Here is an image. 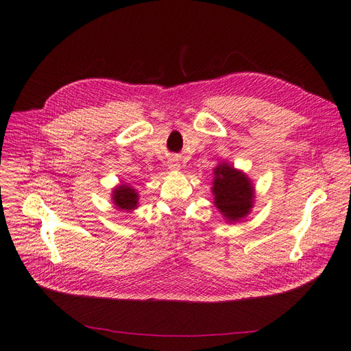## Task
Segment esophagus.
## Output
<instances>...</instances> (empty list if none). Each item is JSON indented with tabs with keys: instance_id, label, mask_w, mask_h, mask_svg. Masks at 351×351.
<instances>
[{
	"instance_id": "esophagus-1",
	"label": "esophagus",
	"mask_w": 351,
	"mask_h": 351,
	"mask_svg": "<svg viewBox=\"0 0 351 351\" xmlns=\"http://www.w3.org/2000/svg\"><path fill=\"white\" fill-rule=\"evenodd\" d=\"M170 168H171V170H178L180 164H178V162H171V164H170Z\"/></svg>"
}]
</instances>
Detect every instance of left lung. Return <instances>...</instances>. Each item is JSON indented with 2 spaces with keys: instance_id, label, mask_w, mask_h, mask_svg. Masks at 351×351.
<instances>
[{
  "instance_id": "obj_1",
  "label": "left lung",
  "mask_w": 351,
  "mask_h": 351,
  "mask_svg": "<svg viewBox=\"0 0 351 351\" xmlns=\"http://www.w3.org/2000/svg\"><path fill=\"white\" fill-rule=\"evenodd\" d=\"M215 204L229 222L243 219L252 208L254 189L245 174L228 164L215 168Z\"/></svg>"
}]
</instances>
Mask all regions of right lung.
<instances>
[{
  "label": "right lung",
  "mask_w": 351,
  "mask_h": 351,
  "mask_svg": "<svg viewBox=\"0 0 351 351\" xmlns=\"http://www.w3.org/2000/svg\"><path fill=\"white\" fill-rule=\"evenodd\" d=\"M113 202L120 210H132L138 204V193L126 184L119 186L113 191Z\"/></svg>",
  "instance_id": "add662e5"
}]
</instances>
